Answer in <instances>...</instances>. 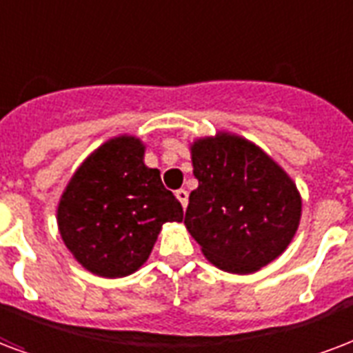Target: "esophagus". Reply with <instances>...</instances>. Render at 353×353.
Here are the masks:
<instances>
[{"mask_svg": "<svg viewBox=\"0 0 353 353\" xmlns=\"http://www.w3.org/2000/svg\"><path fill=\"white\" fill-rule=\"evenodd\" d=\"M176 196H177V200L181 201V205L187 207V203H188V192H187V190H185V188H179V190H176Z\"/></svg>", "mask_w": 353, "mask_h": 353, "instance_id": "34e87169", "label": "esophagus"}]
</instances>
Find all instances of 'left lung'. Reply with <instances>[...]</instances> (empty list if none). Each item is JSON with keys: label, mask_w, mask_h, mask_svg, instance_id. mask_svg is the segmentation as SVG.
<instances>
[{"label": "left lung", "mask_w": 353, "mask_h": 353, "mask_svg": "<svg viewBox=\"0 0 353 353\" xmlns=\"http://www.w3.org/2000/svg\"><path fill=\"white\" fill-rule=\"evenodd\" d=\"M198 188L188 196L185 224L212 265L252 274L292 241L302 200L290 177L263 150L222 133L192 146Z\"/></svg>", "instance_id": "left-lung-1"}]
</instances>
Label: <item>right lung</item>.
<instances>
[{"label": "right lung", "instance_id": "1", "mask_svg": "<svg viewBox=\"0 0 353 353\" xmlns=\"http://www.w3.org/2000/svg\"><path fill=\"white\" fill-rule=\"evenodd\" d=\"M142 157L139 139L105 142L79 166L59 203L64 244L103 278L133 274L152 254L163 224L183 220L181 203Z\"/></svg>", "mask_w": 353, "mask_h": 353}]
</instances>
